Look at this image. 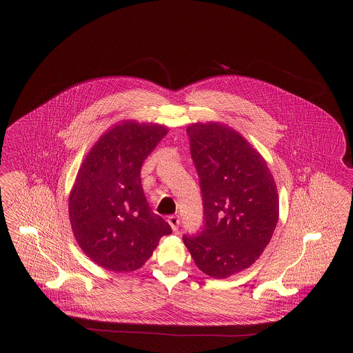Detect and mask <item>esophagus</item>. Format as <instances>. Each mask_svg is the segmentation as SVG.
I'll return each mask as SVG.
<instances>
[{"label": "esophagus", "mask_w": 353, "mask_h": 353, "mask_svg": "<svg viewBox=\"0 0 353 353\" xmlns=\"http://www.w3.org/2000/svg\"><path fill=\"white\" fill-rule=\"evenodd\" d=\"M168 223L170 225V228H172L173 232L177 230V228H179V225H180L179 216H170V217H168Z\"/></svg>", "instance_id": "obj_1"}]
</instances>
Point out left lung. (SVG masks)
I'll use <instances>...</instances> for the list:
<instances>
[{"instance_id": "1", "label": "left lung", "mask_w": 353, "mask_h": 353, "mask_svg": "<svg viewBox=\"0 0 353 353\" xmlns=\"http://www.w3.org/2000/svg\"><path fill=\"white\" fill-rule=\"evenodd\" d=\"M186 132L200 177L203 229L184 236L185 246L203 274L223 279L261 256L279 219V196L263 156L219 123H192Z\"/></svg>"}]
</instances>
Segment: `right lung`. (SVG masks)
<instances>
[{
    "label": "right lung",
    "mask_w": 353,
    "mask_h": 353,
    "mask_svg": "<svg viewBox=\"0 0 353 353\" xmlns=\"http://www.w3.org/2000/svg\"><path fill=\"white\" fill-rule=\"evenodd\" d=\"M164 124L123 120L85 154L68 196V219L82 252L114 272L140 269L157 248L168 223L147 202L140 169L159 141Z\"/></svg>",
    "instance_id": "obj_1"
}]
</instances>
